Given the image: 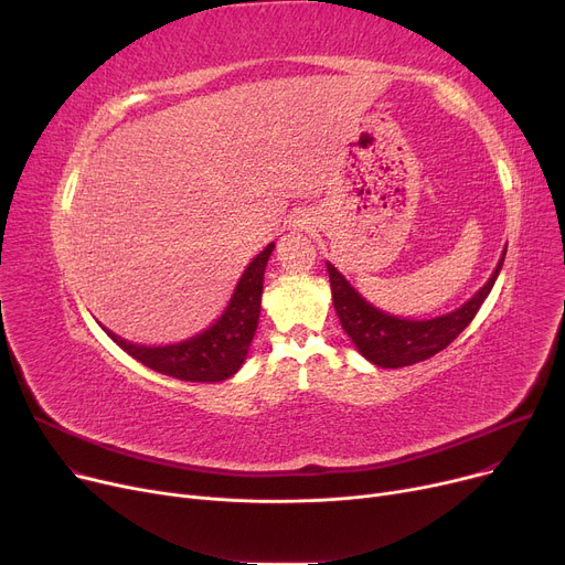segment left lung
Returning <instances> with one entry per match:
<instances>
[{"instance_id":"1","label":"left lung","mask_w":565,"mask_h":565,"mask_svg":"<svg viewBox=\"0 0 565 565\" xmlns=\"http://www.w3.org/2000/svg\"><path fill=\"white\" fill-rule=\"evenodd\" d=\"M503 256H507V249H503L488 284L473 295L469 302L439 318L409 320L384 313L369 305L362 295L345 281V277L337 267L328 263L332 302L345 334L371 364L382 369L409 366L430 360L433 354H437L454 339H458V334L473 320V316L479 313L481 305L490 295L503 265Z\"/></svg>"}]
</instances>
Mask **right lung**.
<instances>
[{"mask_svg":"<svg viewBox=\"0 0 565 565\" xmlns=\"http://www.w3.org/2000/svg\"><path fill=\"white\" fill-rule=\"evenodd\" d=\"M275 249V243L267 245L243 273L241 281H237L233 298L226 307V311L215 320L213 328L205 332L173 343V345H137L114 332L105 330L107 337L124 348L130 358L141 362L143 366L153 369L162 375L178 377L185 382H220L237 373L243 366L247 350L252 345L258 313H260V292H263V275L267 258H270Z\"/></svg>","mask_w":565,"mask_h":565,"instance_id":"obj_1","label":"right lung"}]
</instances>
